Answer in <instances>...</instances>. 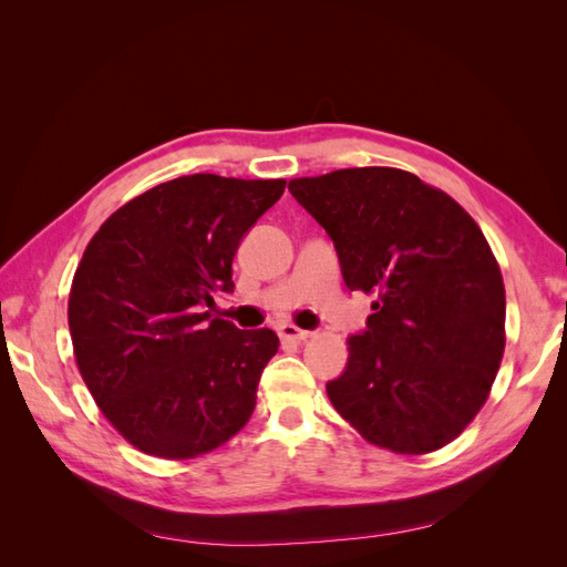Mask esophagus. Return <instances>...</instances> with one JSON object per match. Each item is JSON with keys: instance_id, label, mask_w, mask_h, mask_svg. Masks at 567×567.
Segmentation results:
<instances>
[{"instance_id": "1", "label": "esophagus", "mask_w": 567, "mask_h": 567, "mask_svg": "<svg viewBox=\"0 0 567 567\" xmlns=\"http://www.w3.org/2000/svg\"><path fill=\"white\" fill-rule=\"evenodd\" d=\"M279 336L284 340H307V338L312 336V331H302V329H298V326H293V323H281L279 326Z\"/></svg>"}]
</instances>
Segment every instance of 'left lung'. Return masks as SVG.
<instances>
[{
	"label": "left lung",
	"instance_id": "1",
	"mask_svg": "<svg viewBox=\"0 0 567 567\" xmlns=\"http://www.w3.org/2000/svg\"><path fill=\"white\" fill-rule=\"evenodd\" d=\"M331 236L342 281L373 293L367 329L326 392L362 437L398 454L444 447L485 404L504 354L506 293L473 217L394 167L288 182Z\"/></svg>",
	"mask_w": 567,
	"mask_h": 567
}]
</instances>
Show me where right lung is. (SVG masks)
Returning <instances> with one entry per match:
<instances>
[{"mask_svg": "<svg viewBox=\"0 0 567 567\" xmlns=\"http://www.w3.org/2000/svg\"><path fill=\"white\" fill-rule=\"evenodd\" d=\"M284 188L205 173L165 182L113 213L84 250L68 300L75 362L136 450L194 458L250 419L279 336L210 310L234 293V255Z\"/></svg>", "mask_w": 567, "mask_h": 567, "instance_id": "add662e5", "label": "right lung"}]
</instances>
